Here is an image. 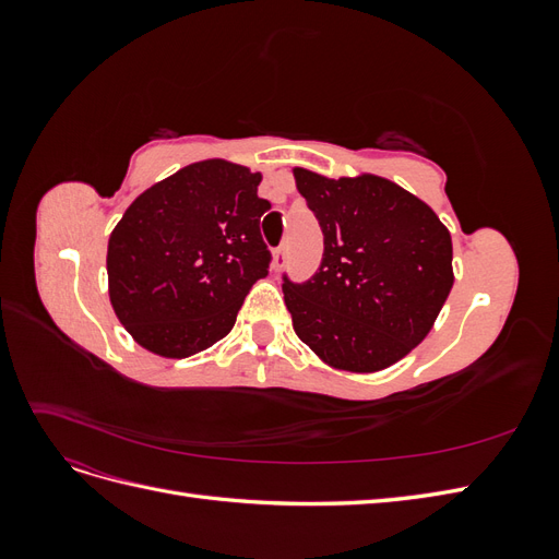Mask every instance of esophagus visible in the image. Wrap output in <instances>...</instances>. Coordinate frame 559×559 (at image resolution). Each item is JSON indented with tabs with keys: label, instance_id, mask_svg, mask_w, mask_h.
<instances>
[{
	"label": "esophagus",
	"instance_id": "esophagus-1",
	"mask_svg": "<svg viewBox=\"0 0 559 559\" xmlns=\"http://www.w3.org/2000/svg\"><path fill=\"white\" fill-rule=\"evenodd\" d=\"M286 261V245H280L275 251H273V267L280 270Z\"/></svg>",
	"mask_w": 559,
	"mask_h": 559
}]
</instances>
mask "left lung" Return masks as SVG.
<instances>
[{
  "label": "left lung",
  "mask_w": 559,
  "mask_h": 559,
  "mask_svg": "<svg viewBox=\"0 0 559 559\" xmlns=\"http://www.w3.org/2000/svg\"><path fill=\"white\" fill-rule=\"evenodd\" d=\"M324 233L317 273L282 277L294 331L326 364L373 373L431 331L452 289V240L433 210L394 181L294 170Z\"/></svg>",
  "instance_id": "obj_1"
}]
</instances>
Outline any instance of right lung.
I'll use <instances>...</instances> for the list:
<instances>
[{"mask_svg": "<svg viewBox=\"0 0 559 559\" xmlns=\"http://www.w3.org/2000/svg\"><path fill=\"white\" fill-rule=\"evenodd\" d=\"M261 175L228 160H200L146 189L126 210L107 249L109 298L148 352L183 359L235 324L270 251Z\"/></svg>", "mask_w": 559, "mask_h": 559, "instance_id": "obj_1", "label": "right lung"}]
</instances>
